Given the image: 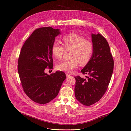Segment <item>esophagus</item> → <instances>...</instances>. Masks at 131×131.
Listing matches in <instances>:
<instances>
[{"instance_id": "34e87169", "label": "esophagus", "mask_w": 131, "mask_h": 131, "mask_svg": "<svg viewBox=\"0 0 131 131\" xmlns=\"http://www.w3.org/2000/svg\"><path fill=\"white\" fill-rule=\"evenodd\" d=\"M66 76H67V77H69V76H70L71 75H72L71 74H69V73H66Z\"/></svg>"}]
</instances>
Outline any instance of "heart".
<instances>
[{
  "label": "heart",
  "instance_id": "b5f03b06",
  "mask_svg": "<svg viewBox=\"0 0 131 131\" xmlns=\"http://www.w3.org/2000/svg\"><path fill=\"white\" fill-rule=\"evenodd\" d=\"M61 43L64 47L55 42L51 47V53L57 59L63 57L65 49H71V59L64 60L57 65L59 71L66 72H72L78 65L84 66L90 60L93 51V42L86 40L83 37L75 34H70L64 36L61 39Z\"/></svg>",
  "mask_w": 131,
  "mask_h": 131
}]
</instances>
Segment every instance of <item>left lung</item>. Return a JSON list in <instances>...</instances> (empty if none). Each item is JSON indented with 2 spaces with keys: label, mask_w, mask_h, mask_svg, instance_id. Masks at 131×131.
<instances>
[{
  "label": "left lung",
  "mask_w": 131,
  "mask_h": 131,
  "mask_svg": "<svg viewBox=\"0 0 131 131\" xmlns=\"http://www.w3.org/2000/svg\"><path fill=\"white\" fill-rule=\"evenodd\" d=\"M94 45L92 56L82 69L84 78L75 77V97L78 101L86 106L98 102L105 93L114 68V60L108 42L100 34H92Z\"/></svg>",
  "instance_id": "obj_1"
}]
</instances>
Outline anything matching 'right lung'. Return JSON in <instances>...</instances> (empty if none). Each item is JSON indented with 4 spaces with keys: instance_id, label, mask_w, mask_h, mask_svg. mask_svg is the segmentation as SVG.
I'll return each instance as SVG.
<instances>
[{
    "instance_id": "obj_1",
    "label": "right lung",
    "mask_w": 131,
    "mask_h": 131,
    "mask_svg": "<svg viewBox=\"0 0 131 131\" xmlns=\"http://www.w3.org/2000/svg\"><path fill=\"white\" fill-rule=\"evenodd\" d=\"M59 29L50 27L35 30L23 46L18 72L24 92L34 102L45 104L55 99L66 76L62 71L48 75L47 67H53L51 47Z\"/></svg>"
}]
</instances>
